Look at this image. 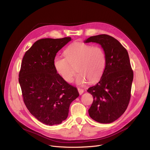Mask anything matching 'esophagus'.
<instances>
[{
  "label": "esophagus",
  "mask_w": 150,
  "mask_h": 150,
  "mask_svg": "<svg viewBox=\"0 0 150 150\" xmlns=\"http://www.w3.org/2000/svg\"><path fill=\"white\" fill-rule=\"evenodd\" d=\"M78 92H79V95H82L84 92V90L83 88H78Z\"/></svg>",
  "instance_id": "esophagus-1"
}]
</instances>
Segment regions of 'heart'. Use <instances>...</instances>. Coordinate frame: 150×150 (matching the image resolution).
<instances>
[{"instance_id": "heart-1", "label": "heart", "mask_w": 150, "mask_h": 150, "mask_svg": "<svg viewBox=\"0 0 150 150\" xmlns=\"http://www.w3.org/2000/svg\"><path fill=\"white\" fill-rule=\"evenodd\" d=\"M65 57H57L54 67L57 73L67 83L73 81L76 72L78 84H84L87 79L94 81L100 78L104 71L106 58L103 49L98 46L83 42H75L64 51Z\"/></svg>"}]
</instances>
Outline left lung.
<instances>
[{"instance_id": "obj_1", "label": "left lung", "mask_w": 150, "mask_h": 150, "mask_svg": "<svg viewBox=\"0 0 150 150\" xmlns=\"http://www.w3.org/2000/svg\"><path fill=\"white\" fill-rule=\"evenodd\" d=\"M90 42L101 45L106 63L100 80L87 91L93 98L88 114L98 122L109 124L120 117L128 105L133 71L127 51L114 37L107 34L92 36L84 41Z\"/></svg>"}]
</instances>
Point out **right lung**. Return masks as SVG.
<instances>
[{
    "label": "right lung",
    "instance_id": "1",
    "mask_svg": "<svg viewBox=\"0 0 150 150\" xmlns=\"http://www.w3.org/2000/svg\"><path fill=\"white\" fill-rule=\"evenodd\" d=\"M71 37L38 40L25 52L18 75L24 103L37 119L48 125L66 120L76 87L59 76L54 67L57 53Z\"/></svg>",
    "mask_w": 150,
    "mask_h": 150
}]
</instances>
